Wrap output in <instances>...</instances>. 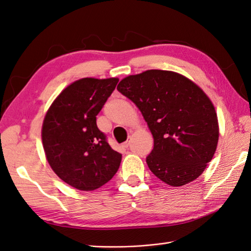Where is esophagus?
Masks as SVG:
<instances>
[{
    "label": "esophagus",
    "mask_w": 251,
    "mask_h": 251,
    "mask_svg": "<svg viewBox=\"0 0 251 251\" xmlns=\"http://www.w3.org/2000/svg\"><path fill=\"white\" fill-rule=\"evenodd\" d=\"M129 144H130V140H127V141H126V142H124V144H123V147L127 149L128 147H129Z\"/></svg>",
    "instance_id": "obj_1"
}]
</instances>
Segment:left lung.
Returning a JSON list of instances; mask_svg holds the SVG:
<instances>
[{"label": "left lung", "mask_w": 251, "mask_h": 251, "mask_svg": "<svg viewBox=\"0 0 251 251\" xmlns=\"http://www.w3.org/2000/svg\"><path fill=\"white\" fill-rule=\"evenodd\" d=\"M118 91L139 108L152 132L150 170L173 187L199 177L219 137L217 114L205 93L184 75L159 69L128 75Z\"/></svg>", "instance_id": "obj_1"}]
</instances>
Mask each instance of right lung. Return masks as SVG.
Returning <instances> with one entry per match:
<instances>
[{"label":"right lung","mask_w":251,"mask_h":251,"mask_svg":"<svg viewBox=\"0 0 251 251\" xmlns=\"http://www.w3.org/2000/svg\"><path fill=\"white\" fill-rule=\"evenodd\" d=\"M118 78H83L63 90L47 112L43 145L52 170L79 190H95L113 177L122 154L98 129L96 115L112 94Z\"/></svg>","instance_id":"obj_1"}]
</instances>
